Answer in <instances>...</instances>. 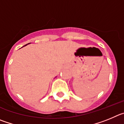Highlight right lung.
Listing matches in <instances>:
<instances>
[{"label": "right lung", "mask_w": 124, "mask_h": 124, "mask_svg": "<svg viewBox=\"0 0 124 124\" xmlns=\"http://www.w3.org/2000/svg\"><path fill=\"white\" fill-rule=\"evenodd\" d=\"M28 44H29V43H28ZM27 44H26V45H25V46H26V45H27Z\"/></svg>", "instance_id": "1"}]
</instances>
